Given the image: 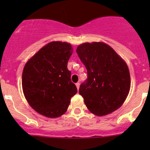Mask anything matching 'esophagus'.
Masks as SVG:
<instances>
[{"label": "esophagus", "mask_w": 150, "mask_h": 150, "mask_svg": "<svg viewBox=\"0 0 150 150\" xmlns=\"http://www.w3.org/2000/svg\"><path fill=\"white\" fill-rule=\"evenodd\" d=\"M75 85H76V87H77V88H78V89H79V88H80V83H79V82H78V83H77L75 84Z\"/></svg>", "instance_id": "34e87169"}]
</instances>
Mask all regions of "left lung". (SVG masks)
Masks as SVG:
<instances>
[{
	"mask_svg": "<svg viewBox=\"0 0 150 150\" xmlns=\"http://www.w3.org/2000/svg\"><path fill=\"white\" fill-rule=\"evenodd\" d=\"M76 52L87 69V79L80 86L79 93L89 111L102 116L121 107L131 87L126 63L102 42L83 43Z\"/></svg>",
	"mask_w": 150,
	"mask_h": 150,
	"instance_id": "left-lung-1",
	"label": "left lung"
}]
</instances>
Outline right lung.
I'll return each instance as SVG.
<instances>
[{"label":"right lung","instance_id":"add662e5","mask_svg":"<svg viewBox=\"0 0 150 150\" xmlns=\"http://www.w3.org/2000/svg\"><path fill=\"white\" fill-rule=\"evenodd\" d=\"M72 53L69 43L51 42L24 67L22 83L25 98L36 112L46 117H58L64 114L70 99L78 92L67 69Z\"/></svg>","mask_w":150,"mask_h":150}]
</instances>
